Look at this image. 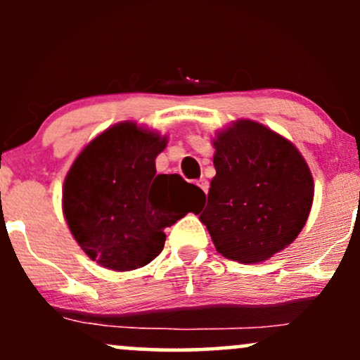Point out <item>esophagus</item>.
<instances>
[{
    "instance_id": "esophagus-1",
    "label": "esophagus",
    "mask_w": 360,
    "mask_h": 360,
    "mask_svg": "<svg viewBox=\"0 0 360 360\" xmlns=\"http://www.w3.org/2000/svg\"><path fill=\"white\" fill-rule=\"evenodd\" d=\"M198 186H200L201 189H203L205 193H208V188H210V183L205 179V177H201V179H198Z\"/></svg>"
}]
</instances>
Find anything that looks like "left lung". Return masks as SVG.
Returning <instances> with one entry per match:
<instances>
[{"label":"left lung","mask_w":360,"mask_h":360,"mask_svg":"<svg viewBox=\"0 0 360 360\" xmlns=\"http://www.w3.org/2000/svg\"><path fill=\"white\" fill-rule=\"evenodd\" d=\"M208 205L200 220L223 257L250 264L298 237L313 203V177L298 148L252 120L213 140Z\"/></svg>","instance_id":"left-lung-1"}]
</instances>
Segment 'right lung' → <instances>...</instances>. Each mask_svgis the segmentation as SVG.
<instances>
[{
  "label": "right lung",
  "mask_w": 360,
  "mask_h": 360,
  "mask_svg": "<svg viewBox=\"0 0 360 360\" xmlns=\"http://www.w3.org/2000/svg\"><path fill=\"white\" fill-rule=\"evenodd\" d=\"M167 139L122 122L82 148L62 189L69 230L91 260L131 271L164 249V229L205 198L179 174H155Z\"/></svg>",
  "instance_id": "add662e5"
}]
</instances>
